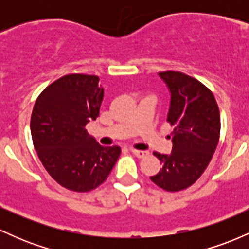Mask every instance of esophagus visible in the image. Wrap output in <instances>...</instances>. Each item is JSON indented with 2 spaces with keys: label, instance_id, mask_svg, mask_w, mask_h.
Here are the masks:
<instances>
[{
  "label": "esophagus",
  "instance_id": "34e87169",
  "mask_svg": "<svg viewBox=\"0 0 249 249\" xmlns=\"http://www.w3.org/2000/svg\"><path fill=\"white\" fill-rule=\"evenodd\" d=\"M132 153L134 154L136 157H138V158H145V157L148 156V152L147 151H141V150H134V148H132Z\"/></svg>",
  "mask_w": 249,
  "mask_h": 249
}]
</instances>
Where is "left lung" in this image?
<instances>
[{"label": "left lung", "mask_w": 249, "mask_h": 249, "mask_svg": "<svg viewBox=\"0 0 249 249\" xmlns=\"http://www.w3.org/2000/svg\"><path fill=\"white\" fill-rule=\"evenodd\" d=\"M171 92L167 122L173 126L170 154L153 152L162 168L150 177L168 192L190 187L200 178L218 146L220 112L212 91L179 71L159 72Z\"/></svg>", "instance_id": "obj_1"}]
</instances>
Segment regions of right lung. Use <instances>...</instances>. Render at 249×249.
Instances as JSON below:
<instances>
[{
	"label": "right lung",
	"mask_w": 249,
	"mask_h": 249,
	"mask_svg": "<svg viewBox=\"0 0 249 249\" xmlns=\"http://www.w3.org/2000/svg\"><path fill=\"white\" fill-rule=\"evenodd\" d=\"M93 75L63 76L42 91L30 121L37 156L63 187L89 192L103 184L121 154L119 146H102L87 124L99 116L104 89Z\"/></svg>",
	"instance_id": "1"
}]
</instances>
